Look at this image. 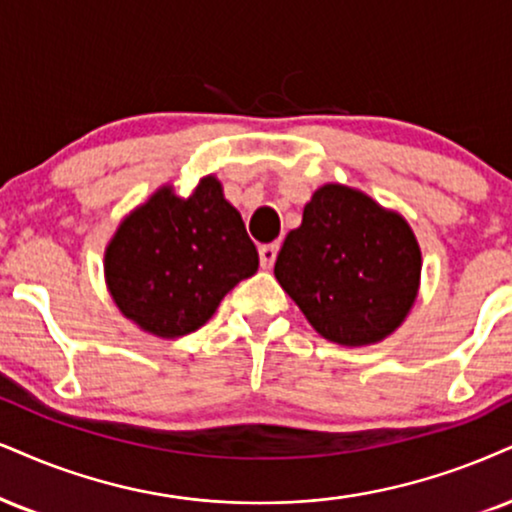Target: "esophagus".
Segmentation results:
<instances>
[{
  "label": "esophagus",
  "instance_id": "1",
  "mask_svg": "<svg viewBox=\"0 0 512 512\" xmlns=\"http://www.w3.org/2000/svg\"><path fill=\"white\" fill-rule=\"evenodd\" d=\"M277 249H280V246L277 244H263L261 249H258V258H261V268H273V263H275V258H277Z\"/></svg>",
  "mask_w": 512,
  "mask_h": 512
}]
</instances>
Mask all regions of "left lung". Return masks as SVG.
Segmentation results:
<instances>
[{
  "label": "left lung",
  "mask_w": 512,
  "mask_h": 512,
  "mask_svg": "<svg viewBox=\"0 0 512 512\" xmlns=\"http://www.w3.org/2000/svg\"><path fill=\"white\" fill-rule=\"evenodd\" d=\"M422 254L401 213L361 189L323 185L275 261V277L320 337L342 346L387 339L418 299Z\"/></svg>",
  "instance_id": "1"
}]
</instances>
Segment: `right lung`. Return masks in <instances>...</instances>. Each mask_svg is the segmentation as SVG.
<instances>
[{
    "label": "right lung",
    "mask_w": 512,
    "mask_h": 512,
    "mask_svg": "<svg viewBox=\"0 0 512 512\" xmlns=\"http://www.w3.org/2000/svg\"><path fill=\"white\" fill-rule=\"evenodd\" d=\"M256 270V246L216 175L201 178L189 197L161 185L121 220L104 251L113 304L163 339L199 330Z\"/></svg>",
    "instance_id": "add662e5"
}]
</instances>
